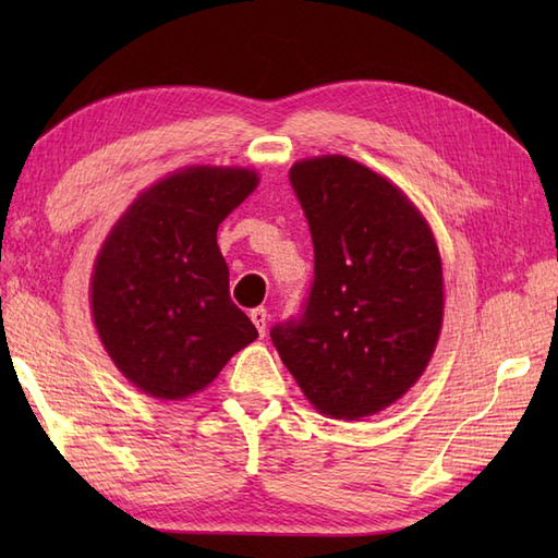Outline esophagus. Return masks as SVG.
<instances>
[{
    "instance_id": "obj_1",
    "label": "esophagus",
    "mask_w": 558,
    "mask_h": 558,
    "mask_svg": "<svg viewBox=\"0 0 558 558\" xmlns=\"http://www.w3.org/2000/svg\"><path fill=\"white\" fill-rule=\"evenodd\" d=\"M252 322L258 330V336H266V328H268V312L264 310V306H256V310H252Z\"/></svg>"
}]
</instances>
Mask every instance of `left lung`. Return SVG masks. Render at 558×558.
<instances>
[{
  "label": "left lung",
  "instance_id": "8db88e82",
  "mask_svg": "<svg viewBox=\"0 0 558 558\" xmlns=\"http://www.w3.org/2000/svg\"><path fill=\"white\" fill-rule=\"evenodd\" d=\"M314 244V280L298 318L270 328L312 405L360 420L422 376L444 322L441 256L398 186L345 156L290 170Z\"/></svg>",
  "mask_w": 558,
  "mask_h": 558
}]
</instances>
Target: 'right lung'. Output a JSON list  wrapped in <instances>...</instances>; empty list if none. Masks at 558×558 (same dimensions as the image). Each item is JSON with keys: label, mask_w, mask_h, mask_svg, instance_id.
<instances>
[{"label": "right lung", "mask_w": 558, "mask_h": 558, "mask_svg": "<svg viewBox=\"0 0 558 558\" xmlns=\"http://www.w3.org/2000/svg\"><path fill=\"white\" fill-rule=\"evenodd\" d=\"M242 168H189L141 194L105 240L90 282L105 350L129 381L162 400L206 388L258 338L230 300L218 225L254 192Z\"/></svg>", "instance_id": "add662e5"}]
</instances>
